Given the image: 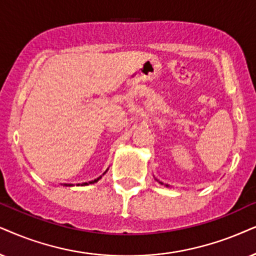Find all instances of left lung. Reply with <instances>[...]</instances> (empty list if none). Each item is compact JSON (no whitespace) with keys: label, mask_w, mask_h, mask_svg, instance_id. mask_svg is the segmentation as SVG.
Instances as JSON below:
<instances>
[{"label":"left lung","mask_w":256,"mask_h":256,"mask_svg":"<svg viewBox=\"0 0 256 256\" xmlns=\"http://www.w3.org/2000/svg\"><path fill=\"white\" fill-rule=\"evenodd\" d=\"M162 184H163V183H162Z\"/></svg>","instance_id":"left-lung-1"}]
</instances>
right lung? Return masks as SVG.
Instances as JSON below:
<instances>
[{"label": "right lung", "instance_id": "add662e5", "mask_svg": "<svg viewBox=\"0 0 256 256\" xmlns=\"http://www.w3.org/2000/svg\"><path fill=\"white\" fill-rule=\"evenodd\" d=\"M99 178H100V177H99ZM99 178H96V180H90V182H85V183H82V186H88V184H93V183L98 182V180H99ZM64 186H72V184H64ZM78 186H80V184H78Z\"/></svg>", "mask_w": 256, "mask_h": 256}]
</instances>
